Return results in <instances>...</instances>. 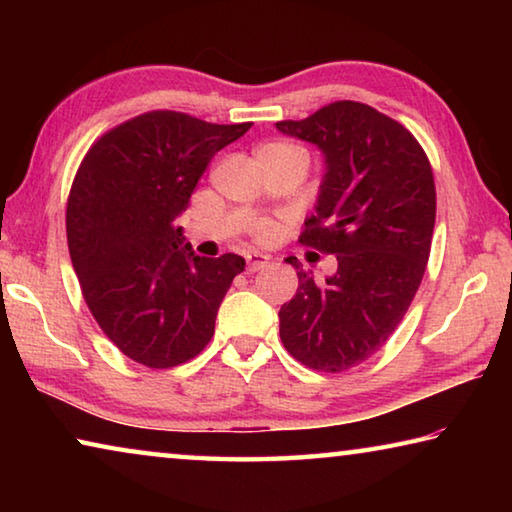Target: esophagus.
Returning <instances> with one entry per match:
<instances>
[{
    "label": "esophagus",
    "mask_w": 512,
    "mask_h": 512,
    "mask_svg": "<svg viewBox=\"0 0 512 512\" xmlns=\"http://www.w3.org/2000/svg\"><path fill=\"white\" fill-rule=\"evenodd\" d=\"M246 264H248V271H259V268H264L268 264V257L257 253V250H250V253H246Z\"/></svg>",
    "instance_id": "34e87169"
}]
</instances>
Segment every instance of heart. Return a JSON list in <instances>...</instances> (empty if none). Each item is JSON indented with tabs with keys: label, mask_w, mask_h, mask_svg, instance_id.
Segmentation results:
<instances>
[{
	"label": "heart",
	"mask_w": 512,
	"mask_h": 512,
	"mask_svg": "<svg viewBox=\"0 0 512 512\" xmlns=\"http://www.w3.org/2000/svg\"><path fill=\"white\" fill-rule=\"evenodd\" d=\"M282 146H291V144H284V142H273V144H266L262 149H282ZM275 235V223L273 221H259L255 228H253V237L257 241H268Z\"/></svg>",
	"instance_id": "obj_1"
}]
</instances>
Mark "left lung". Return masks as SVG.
Masks as SVG:
<instances>
[{
	"label": "left lung",
	"mask_w": 512,
	"mask_h": 512,
	"mask_svg": "<svg viewBox=\"0 0 512 512\" xmlns=\"http://www.w3.org/2000/svg\"><path fill=\"white\" fill-rule=\"evenodd\" d=\"M277 128L325 153L300 244L339 264L316 282L287 259L298 291L280 309V339L311 370H350L391 339L422 282L436 223L431 162L409 128L359 101L327 103Z\"/></svg>",
	"instance_id": "left-lung-1"
}]
</instances>
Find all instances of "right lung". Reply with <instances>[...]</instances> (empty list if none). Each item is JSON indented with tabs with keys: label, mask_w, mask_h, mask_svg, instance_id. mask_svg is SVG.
I'll list each match as a JSON object with an SVG mask.
<instances>
[{
	"label": "right lung",
	"mask_w": 512,
	"mask_h": 512,
	"mask_svg": "<svg viewBox=\"0 0 512 512\" xmlns=\"http://www.w3.org/2000/svg\"><path fill=\"white\" fill-rule=\"evenodd\" d=\"M246 124H210L151 110L90 146L67 196V246L85 305L121 354L146 368L180 366L205 350L244 257L183 248L176 216L216 151Z\"/></svg>",
	"instance_id": "1"
}]
</instances>
